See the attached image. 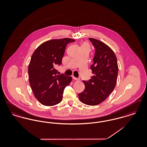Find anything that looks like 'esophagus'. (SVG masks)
<instances>
[{
  "mask_svg": "<svg viewBox=\"0 0 147 147\" xmlns=\"http://www.w3.org/2000/svg\"><path fill=\"white\" fill-rule=\"evenodd\" d=\"M72 78H73V79L74 80H79L78 78H76V77H74V76H73Z\"/></svg>",
  "mask_w": 147,
  "mask_h": 147,
  "instance_id": "esophagus-1",
  "label": "esophagus"
}]
</instances>
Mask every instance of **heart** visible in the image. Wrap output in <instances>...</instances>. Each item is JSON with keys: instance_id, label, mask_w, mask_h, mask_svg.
<instances>
[{"instance_id": "1", "label": "heart", "mask_w": 147, "mask_h": 147, "mask_svg": "<svg viewBox=\"0 0 147 147\" xmlns=\"http://www.w3.org/2000/svg\"><path fill=\"white\" fill-rule=\"evenodd\" d=\"M88 45V44L87 43H84V44L82 45V46H83V45Z\"/></svg>"}]
</instances>
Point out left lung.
I'll return each instance as SVG.
<instances>
[{
    "mask_svg": "<svg viewBox=\"0 0 147 147\" xmlns=\"http://www.w3.org/2000/svg\"><path fill=\"white\" fill-rule=\"evenodd\" d=\"M89 40L95 48L90 66L94 76L88 82L83 81L85 89L78 96L84 104L95 106L105 101L115 89L119 67L116 56L109 46L95 38Z\"/></svg>",
    "mask_w": 147,
    "mask_h": 147,
    "instance_id": "left-lung-1",
    "label": "left lung"
}]
</instances>
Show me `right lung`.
Wrapping results in <instances>:
<instances>
[{"label":"right lung","mask_w":147,"mask_h":147,"mask_svg":"<svg viewBox=\"0 0 147 147\" xmlns=\"http://www.w3.org/2000/svg\"><path fill=\"white\" fill-rule=\"evenodd\" d=\"M75 40L54 39L42 43L33 53L28 65V80L34 95L42 105L54 106L62 100L63 91L72 78L57 74L66 46Z\"/></svg>","instance_id":"add662e5"}]
</instances>
